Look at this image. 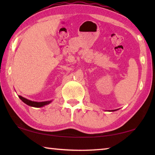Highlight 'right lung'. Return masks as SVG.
Returning a JSON list of instances; mask_svg holds the SVG:
<instances>
[{"label":"right lung","mask_w":155,"mask_h":155,"mask_svg":"<svg viewBox=\"0 0 155 155\" xmlns=\"http://www.w3.org/2000/svg\"><path fill=\"white\" fill-rule=\"evenodd\" d=\"M19 98L22 100V101L24 102L25 104H27L28 105H29L31 107H41L49 104L51 102V101H45V102H34V101H29V100H28L25 98H23V97L21 96H19Z\"/></svg>","instance_id":"right-lung-1"}]
</instances>
